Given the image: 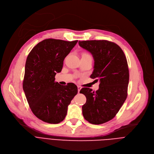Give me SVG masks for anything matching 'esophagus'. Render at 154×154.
<instances>
[{"mask_svg": "<svg viewBox=\"0 0 154 154\" xmlns=\"http://www.w3.org/2000/svg\"><path fill=\"white\" fill-rule=\"evenodd\" d=\"M77 88H78V93H80V89H81V87L77 86Z\"/></svg>", "mask_w": 154, "mask_h": 154, "instance_id": "esophagus-1", "label": "esophagus"}]
</instances>
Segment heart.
Listing matches in <instances>:
<instances>
[{
	"label": "heart",
	"mask_w": 154,
	"mask_h": 154,
	"mask_svg": "<svg viewBox=\"0 0 154 154\" xmlns=\"http://www.w3.org/2000/svg\"><path fill=\"white\" fill-rule=\"evenodd\" d=\"M82 57H92L91 55L87 52H83L82 54Z\"/></svg>",
	"instance_id": "1"
}]
</instances>
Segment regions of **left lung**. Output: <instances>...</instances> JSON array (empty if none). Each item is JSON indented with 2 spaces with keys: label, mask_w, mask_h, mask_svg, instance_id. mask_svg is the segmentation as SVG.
I'll list each match as a JSON object with an SVG mask.
<instances>
[{
  "label": "left lung",
  "mask_w": 154,
  "mask_h": 154,
  "mask_svg": "<svg viewBox=\"0 0 154 154\" xmlns=\"http://www.w3.org/2000/svg\"><path fill=\"white\" fill-rule=\"evenodd\" d=\"M79 45L94 57L92 79L99 80L96 92L84 87L80 93L87 101L82 114L88 122L99 125L114 118L127 99L129 71L126 57L117 44L106 40L79 41Z\"/></svg>",
  "instance_id": "left-lung-1"
}]
</instances>
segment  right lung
<instances>
[{
    "label": "right lung",
    "mask_w": 154,
    "mask_h": 154,
    "mask_svg": "<svg viewBox=\"0 0 154 154\" xmlns=\"http://www.w3.org/2000/svg\"><path fill=\"white\" fill-rule=\"evenodd\" d=\"M78 40L48 38L38 43L27 56L23 90L33 114L49 124H59L66 117L68 106L77 94L76 85L55 82L66 57Z\"/></svg>",
    "instance_id": "right-lung-1"
}]
</instances>
